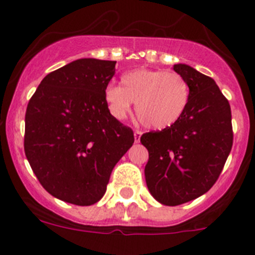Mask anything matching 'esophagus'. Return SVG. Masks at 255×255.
Wrapping results in <instances>:
<instances>
[{
    "label": "esophagus",
    "instance_id": "obj_1",
    "mask_svg": "<svg viewBox=\"0 0 255 255\" xmlns=\"http://www.w3.org/2000/svg\"><path fill=\"white\" fill-rule=\"evenodd\" d=\"M140 136H141V131H139V130H135L134 131L135 143H139V141H140Z\"/></svg>",
    "mask_w": 255,
    "mask_h": 255
}]
</instances>
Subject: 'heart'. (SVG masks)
Masks as SVG:
<instances>
[{
    "label": "heart",
    "instance_id": "1",
    "mask_svg": "<svg viewBox=\"0 0 255 255\" xmlns=\"http://www.w3.org/2000/svg\"><path fill=\"white\" fill-rule=\"evenodd\" d=\"M190 100V85L179 73L136 69L121 76V87L110 84L105 91L108 111L123 120L135 103L139 123L152 130L167 129L181 119Z\"/></svg>",
    "mask_w": 255,
    "mask_h": 255
}]
</instances>
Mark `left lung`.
Instances as JSON below:
<instances>
[{
	"instance_id": "left-lung-1",
	"label": "left lung",
	"mask_w": 255,
	"mask_h": 255,
	"mask_svg": "<svg viewBox=\"0 0 255 255\" xmlns=\"http://www.w3.org/2000/svg\"><path fill=\"white\" fill-rule=\"evenodd\" d=\"M173 70L190 85L185 114L167 129L140 136L149 153L147 186L164 206L207 193L224 170L234 141L230 103L215 80L188 65L177 64Z\"/></svg>"
}]
</instances>
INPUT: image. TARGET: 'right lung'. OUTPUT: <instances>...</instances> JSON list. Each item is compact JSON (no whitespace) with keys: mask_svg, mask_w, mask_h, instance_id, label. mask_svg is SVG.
I'll list each match as a JSON object with an SVG mask.
<instances>
[{"mask_svg":"<svg viewBox=\"0 0 255 255\" xmlns=\"http://www.w3.org/2000/svg\"><path fill=\"white\" fill-rule=\"evenodd\" d=\"M116 61L80 58L49 73L25 114L24 150L49 194L76 206L105 195L115 164L134 143L131 128L115 119L105 91Z\"/></svg>","mask_w":255,"mask_h":255,"instance_id":"obj_1","label":"right lung"}]
</instances>
